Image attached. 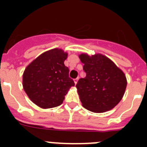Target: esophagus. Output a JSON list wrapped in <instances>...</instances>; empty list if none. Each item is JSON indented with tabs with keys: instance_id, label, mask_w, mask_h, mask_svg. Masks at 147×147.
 Wrapping results in <instances>:
<instances>
[{
	"instance_id": "esophagus-1",
	"label": "esophagus",
	"mask_w": 147,
	"mask_h": 147,
	"mask_svg": "<svg viewBox=\"0 0 147 147\" xmlns=\"http://www.w3.org/2000/svg\"><path fill=\"white\" fill-rule=\"evenodd\" d=\"M78 80H79V78H76V79H74V83H75V85H76V84H77Z\"/></svg>"
}]
</instances>
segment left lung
<instances>
[{
	"label": "left lung",
	"mask_w": 147,
	"mask_h": 147,
	"mask_svg": "<svg viewBox=\"0 0 147 147\" xmlns=\"http://www.w3.org/2000/svg\"><path fill=\"white\" fill-rule=\"evenodd\" d=\"M79 57L86 73L76 85L82 106L98 113L112 110L125 93L127 82L124 73L103 54H81Z\"/></svg>",
	"instance_id": "1"
}]
</instances>
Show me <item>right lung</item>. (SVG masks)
Segmentation results:
<instances>
[{
  "label": "right lung",
  "instance_id": "1",
  "mask_svg": "<svg viewBox=\"0 0 147 147\" xmlns=\"http://www.w3.org/2000/svg\"><path fill=\"white\" fill-rule=\"evenodd\" d=\"M67 53L54 49L40 54L26 67L23 74V87L33 103L43 109L62 105L74 82L64 64Z\"/></svg>",
  "mask_w": 147,
  "mask_h": 147
}]
</instances>
